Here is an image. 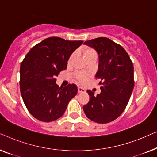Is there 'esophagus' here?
Wrapping results in <instances>:
<instances>
[{
  "mask_svg": "<svg viewBox=\"0 0 157 157\" xmlns=\"http://www.w3.org/2000/svg\"><path fill=\"white\" fill-rule=\"evenodd\" d=\"M78 92L79 94H80V93H85L86 90L84 89H83V88H81V87H78Z\"/></svg>",
  "mask_w": 157,
  "mask_h": 157,
  "instance_id": "obj_1",
  "label": "esophagus"
}]
</instances>
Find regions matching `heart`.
<instances>
[{
	"mask_svg": "<svg viewBox=\"0 0 157 157\" xmlns=\"http://www.w3.org/2000/svg\"><path fill=\"white\" fill-rule=\"evenodd\" d=\"M82 52L83 56H84L85 59H86L87 61H89V60L94 59V58H97V52H96L95 49L91 48V47H85V48H83L82 49ZM75 57H76V52H74L70 56L68 61V63H71L72 61H74V59H75ZM76 76L79 82L82 83L86 82V81L87 79L86 75H85L84 74H81V73H78V74H76Z\"/></svg>",
	"mask_w": 157,
	"mask_h": 157,
	"instance_id": "obj_1",
	"label": "heart"
}]
</instances>
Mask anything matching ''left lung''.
<instances>
[{
  "mask_svg": "<svg viewBox=\"0 0 157 157\" xmlns=\"http://www.w3.org/2000/svg\"><path fill=\"white\" fill-rule=\"evenodd\" d=\"M98 54V68L95 77L99 79L101 92L96 96L90 90V99L83 111L90 120L106 124L117 119L126 109L134 89V66L121 45L106 37L86 40Z\"/></svg>",
  "mask_w": 157,
  "mask_h": 157,
  "instance_id": "obj_1",
  "label": "left lung"
}]
</instances>
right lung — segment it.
Masks as SVG:
<instances>
[{
    "mask_svg": "<svg viewBox=\"0 0 157 157\" xmlns=\"http://www.w3.org/2000/svg\"><path fill=\"white\" fill-rule=\"evenodd\" d=\"M83 42L49 37L34 46L21 62V94L28 111L36 119L44 122L58 119L76 95V85L59 87L56 77L66 69L70 56Z\"/></svg>",
    "mask_w": 157,
    "mask_h": 157,
    "instance_id": "obj_1",
    "label": "right lung"
}]
</instances>
